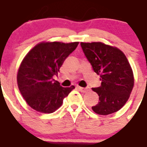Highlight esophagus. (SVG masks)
I'll use <instances>...</instances> for the list:
<instances>
[{
	"label": "esophagus",
	"mask_w": 147,
	"mask_h": 147,
	"mask_svg": "<svg viewBox=\"0 0 147 147\" xmlns=\"http://www.w3.org/2000/svg\"><path fill=\"white\" fill-rule=\"evenodd\" d=\"M77 89L79 90L81 92H87V91H89L90 89L89 87H86V88H84V87H81V86H77Z\"/></svg>",
	"instance_id": "obj_1"
}]
</instances>
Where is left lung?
Returning a JSON list of instances; mask_svg holds the SVG:
<instances>
[{
    "instance_id": "obj_1",
    "label": "left lung",
    "mask_w": 147,
    "mask_h": 147,
    "mask_svg": "<svg viewBox=\"0 0 147 147\" xmlns=\"http://www.w3.org/2000/svg\"><path fill=\"white\" fill-rule=\"evenodd\" d=\"M81 47L93 70L100 76L101 86L92 90L99 102L92 106L100 115H109L125 105L134 86L132 69L126 56L116 47L102 42H81Z\"/></svg>"
}]
</instances>
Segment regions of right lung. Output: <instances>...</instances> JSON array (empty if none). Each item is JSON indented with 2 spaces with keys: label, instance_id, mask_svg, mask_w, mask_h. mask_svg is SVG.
Segmentation results:
<instances>
[{
  "label": "right lung",
  "instance_id": "right-lung-1",
  "mask_svg": "<svg viewBox=\"0 0 147 147\" xmlns=\"http://www.w3.org/2000/svg\"><path fill=\"white\" fill-rule=\"evenodd\" d=\"M78 44L79 42H42L24 57L18 71V87L33 109L43 113H53L75 88L74 86H61L53 77L57 76L65 59Z\"/></svg>",
  "mask_w": 147,
  "mask_h": 147
}]
</instances>
